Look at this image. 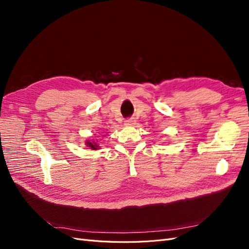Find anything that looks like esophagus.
Masks as SVG:
<instances>
[{
    "label": "esophagus",
    "instance_id": "34e87169",
    "mask_svg": "<svg viewBox=\"0 0 249 249\" xmlns=\"http://www.w3.org/2000/svg\"><path fill=\"white\" fill-rule=\"evenodd\" d=\"M134 124H135L134 118H127L124 120V124H126V125H133Z\"/></svg>",
    "mask_w": 249,
    "mask_h": 249
}]
</instances>
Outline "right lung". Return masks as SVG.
<instances>
[{
	"instance_id": "add662e5",
	"label": "right lung",
	"mask_w": 249,
	"mask_h": 249,
	"mask_svg": "<svg viewBox=\"0 0 249 249\" xmlns=\"http://www.w3.org/2000/svg\"><path fill=\"white\" fill-rule=\"evenodd\" d=\"M86 145H87L88 147H90V148H92V149H97V148H99V145L96 144L95 141H91V142L87 141V142H86Z\"/></svg>"
}]
</instances>
